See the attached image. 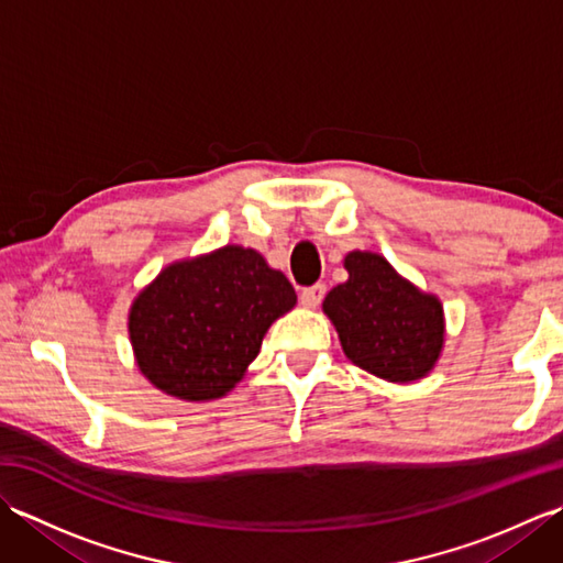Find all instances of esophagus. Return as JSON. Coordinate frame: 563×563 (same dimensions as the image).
<instances>
[{
  "label": "esophagus",
  "instance_id": "1",
  "mask_svg": "<svg viewBox=\"0 0 563 563\" xmlns=\"http://www.w3.org/2000/svg\"><path fill=\"white\" fill-rule=\"evenodd\" d=\"M324 292H327L324 285L317 283V285H312V288H305V290L300 292V302H302L307 309H314V307H319L321 300H324Z\"/></svg>",
  "mask_w": 563,
  "mask_h": 563
}]
</instances>
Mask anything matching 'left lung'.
<instances>
[{"label": "left lung", "mask_w": 563, "mask_h": 563, "mask_svg": "<svg viewBox=\"0 0 563 563\" xmlns=\"http://www.w3.org/2000/svg\"><path fill=\"white\" fill-rule=\"evenodd\" d=\"M349 280L324 297V314L339 333L345 357L394 385L423 379L445 349L440 297L406 280L375 251H349Z\"/></svg>", "instance_id": "left-lung-1"}]
</instances>
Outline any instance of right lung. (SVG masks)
Instances as JSON below:
<instances>
[{
  "label": "right lung",
  "mask_w": 563,
  "mask_h": 563,
  "mask_svg": "<svg viewBox=\"0 0 563 563\" xmlns=\"http://www.w3.org/2000/svg\"><path fill=\"white\" fill-rule=\"evenodd\" d=\"M295 305L290 280L256 249L224 244L174 261L130 305L137 369L166 397L222 399L244 379L273 321Z\"/></svg>",
  "instance_id": "1"
}]
</instances>
